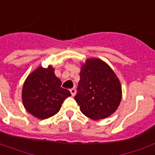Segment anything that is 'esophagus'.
Segmentation results:
<instances>
[{
    "mask_svg": "<svg viewBox=\"0 0 155 155\" xmlns=\"http://www.w3.org/2000/svg\"><path fill=\"white\" fill-rule=\"evenodd\" d=\"M70 92H71V96L72 97H74L75 95V93H76V90L75 89V88H71V89H70Z\"/></svg>",
    "mask_w": 155,
    "mask_h": 155,
    "instance_id": "1",
    "label": "esophagus"
}]
</instances>
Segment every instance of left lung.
I'll return each instance as SVG.
<instances>
[{"instance_id": "1", "label": "left lung", "mask_w": 155, "mask_h": 155, "mask_svg": "<svg viewBox=\"0 0 155 155\" xmlns=\"http://www.w3.org/2000/svg\"><path fill=\"white\" fill-rule=\"evenodd\" d=\"M75 100L80 111L92 120L112 115L121 101L122 91L112 68L99 58H88L81 67Z\"/></svg>"}]
</instances>
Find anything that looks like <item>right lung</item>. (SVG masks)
Wrapping results in <instances>:
<instances>
[{
	"mask_svg": "<svg viewBox=\"0 0 155 155\" xmlns=\"http://www.w3.org/2000/svg\"><path fill=\"white\" fill-rule=\"evenodd\" d=\"M61 84L51 65L47 68L38 67L30 73L23 84L21 94L23 105L28 113L42 120L55 115L66 98L71 96Z\"/></svg>",
	"mask_w": 155,
	"mask_h": 155,
	"instance_id": "right-lung-1",
	"label": "right lung"
}]
</instances>
